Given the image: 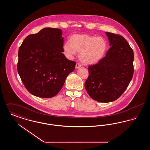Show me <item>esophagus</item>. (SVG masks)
I'll return each instance as SVG.
<instances>
[{
  "instance_id": "esophagus-1",
  "label": "esophagus",
  "mask_w": 150,
  "mask_h": 150,
  "mask_svg": "<svg viewBox=\"0 0 150 150\" xmlns=\"http://www.w3.org/2000/svg\"><path fill=\"white\" fill-rule=\"evenodd\" d=\"M81 64H80V63H77V64H76L75 66H76V69H78V68L81 67Z\"/></svg>"
}]
</instances>
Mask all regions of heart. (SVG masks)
Here are the masks:
<instances>
[{"label":"heart","instance_id":"b5f03b06","mask_svg":"<svg viewBox=\"0 0 150 150\" xmlns=\"http://www.w3.org/2000/svg\"><path fill=\"white\" fill-rule=\"evenodd\" d=\"M107 47V42L102 37L74 35L70 41L64 43L63 48L68 57L71 58L76 52H79V58L83 63L92 64L102 58Z\"/></svg>","mask_w":150,"mask_h":150}]
</instances>
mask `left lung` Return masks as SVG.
Segmentation results:
<instances>
[{"instance_id": "obj_1", "label": "left lung", "mask_w": 150, "mask_h": 150, "mask_svg": "<svg viewBox=\"0 0 150 150\" xmlns=\"http://www.w3.org/2000/svg\"><path fill=\"white\" fill-rule=\"evenodd\" d=\"M106 34L111 47L97 64L88 66L89 76L84 85L92 99L104 103L118 99L134 73V53L128 42L120 35Z\"/></svg>"}]
</instances>
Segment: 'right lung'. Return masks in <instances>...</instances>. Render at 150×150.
Instances as JSON below:
<instances>
[{
    "mask_svg": "<svg viewBox=\"0 0 150 150\" xmlns=\"http://www.w3.org/2000/svg\"><path fill=\"white\" fill-rule=\"evenodd\" d=\"M59 29L47 28L28 36L18 50L17 71L31 94L41 98L57 95L76 62L63 52L64 38Z\"/></svg>",
    "mask_w": 150,
    "mask_h": 150,
    "instance_id": "right-lung-1",
    "label": "right lung"
}]
</instances>
